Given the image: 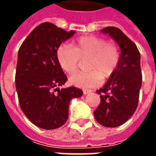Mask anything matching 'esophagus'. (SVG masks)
I'll return each mask as SVG.
<instances>
[{
  "label": "esophagus",
  "mask_w": 156,
  "mask_h": 156,
  "mask_svg": "<svg viewBox=\"0 0 156 156\" xmlns=\"http://www.w3.org/2000/svg\"><path fill=\"white\" fill-rule=\"evenodd\" d=\"M83 94H90V93H92L93 91L90 90V89H83Z\"/></svg>",
  "instance_id": "34e87169"
}]
</instances>
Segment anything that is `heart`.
<instances>
[{
    "instance_id": "heart-1",
    "label": "heart",
    "mask_w": 156,
    "mask_h": 156,
    "mask_svg": "<svg viewBox=\"0 0 156 156\" xmlns=\"http://www.w3.org/2000/svg\"><path fill=\"white\" fill-rule=\"evenodd\" d=\"M89 58L88 72L75 73L69 78L70 84L78 88L98 85L103 78L110 77L117 68L119 53L116 46L104 38L88 36L73 41V47L61 45L57 49L58 63L65 72L72 73L78 67L79 59Z\"/></svg>"
}]
</instances>
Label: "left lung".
Instances as JSON below:
<instances>
[{"instance_id": "left-lung-1", "label": "left lung", "mask_w": 156, "mask_h": 156, "mask_svg": "<svg viewBox=\"0 0 156 156\" xmlns=\"http://www.w3.org/2000/svg\"><path fill=\"white\" fill-rule=\"evenodd\" d=\"M101 32L117 42L120 57L115 73L97 90L101 102L94 115L98 124L115 128L125 123L137 108L142 85L140 54L136 45L120 29L108 27Z\"/></svg>"}]
</instances>
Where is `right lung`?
<instances>
[{
    "label": "right lung",
    "mask_w": 156,
    "mask_h": 156,
    "mask_svg": "<svg viewBox=\"0 0 156 156\" xmlns=\"http://www.w3.org/2000/svg\"><path fill=\"white\" fill-rule=\"evenodd\" d=\"M74 33L43 22L19 48L15 78L19 104L29 120L44 129L63 125L71 99L83 95L75 87L59 88L68 78L58 63L57 49Z\"/></svg>",
    "instance_id": "right-lung-1"
}]
</instances>
